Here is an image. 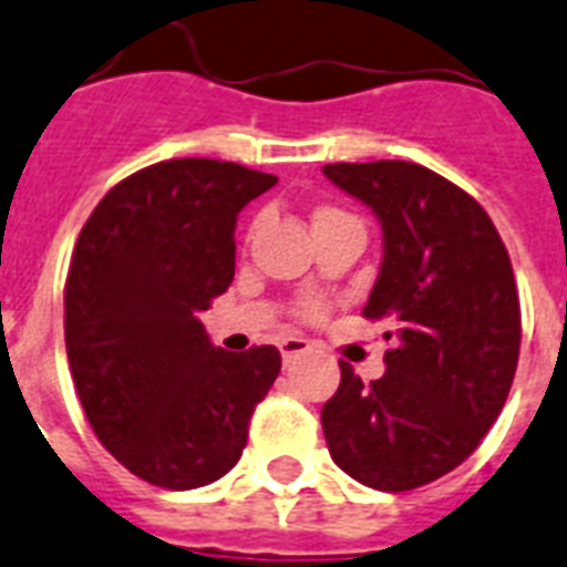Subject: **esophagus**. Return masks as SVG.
<instances>
[{"instance_id":"obj_1","label":"esophagus","mask_w":567,"mask_h":567,"mask_svg":"<svg viewBox=\"0 0 567 567\" xmlns=\"http://www.w3.org/2000/svg\"><path fill=\"white\" fill-rule=\"evenodd\" d=\"M310 349H313V343L305 340V337H284V340H280V358H284L287 363L301 358V354H307Z\"/></svg>"}]
</instances>
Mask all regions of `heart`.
<instances>
[{"label": "heart", "instance_id": "b5f03b06", "mask_svg": "<svg viewBox=\"0 0 567 567\" xmlns=\"http://www.w3.org/2000/svg\"><path fill=\"white\" fill-rule=\"evenodd\" d=\"M328 213H333V209H319V213H316V218H319V215H328ZM301 313H305V316H322V305H319V301H307V305L301 307Z\"/></svg>", "mask_w": 567, "mask_h": 567}]
</instances>
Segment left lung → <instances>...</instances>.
<instances>
[{
    "instance_id": "1",
    "label": "left lung",
    "mask_w": 567,
    "mask_h": 567,
    "mask_svg": "<svg viewBox=\"0 0 567 567\" xmlns=\"http://www.w3.org/2000/svg\"><path fill=\"white\" fill-rule=\"evenodd\" d=\"M322 174L381 221L363 316L396 324L381 379L363 384L340 363L322 408L328 452L367 488H420L455 471L506 405L520 352L512 260L488 213L423 165L337 162Z\"/></svg>"
}]
</instances>
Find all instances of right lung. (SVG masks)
Masks as SVG:
<instances>
[{"label":"right lung","instance_id":"right-lung-1","mask_svg":"<svg viewBox=\"0 0 567 567\" xmlns=\"http://www.w3.org/2000/svg\"><path fill=\"white\" fill-rule=\"evenodd\" d=\"M275 183L236 162H156L79 234L64 287L73 384L100 443L151 485L221 480L278 379L275 346L224 352L200 322L234 284L236 218Z\"/></svg>","mask_w":567,"mask_h":567}]
</instances>
